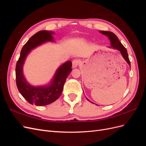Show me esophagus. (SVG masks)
<instances>
[{"label":"esophagus","mask_w":146,"mask_h":146,"mask_svg":"<svg viewBox=\"0 0 146 146\" xmlns=\"http://www.w3.org/2000/svg\"><path fill=\"white\" fill-rule=\"evenodd\" d=\"M78 64H79V60H76V59L72 61V68H77V66H78Z\"/></svg>","instance_id":"1"}]
</instances>
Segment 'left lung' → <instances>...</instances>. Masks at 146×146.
Masks as SVG:
<instances>
[{"instance_id":"left-lung-1","label":"left lung","mask_w":146,"mask_h":146,"mask_svg":"<svg viewBox=\"0 0 146 146\" xmlns=\"http://www.w3.org/2000/svg\"><path fill=\"white\" fill-rule=\"evenodd\" d=\"M99 32L102 34L105 35V36H107V37H108L110 41V44H111V47H109L113 48L114 49H117V50L120 52L122 57L124 58V60L126 61V62L130 67V61L129 58V55H128V54H127V50L124 47V46L122 44V43L119 41V39L116 35L111 32H107V31L101 30V31H99ZM88 100L90 102H91L89 99ZM91 102L93 103L92 102Z\"/></svg>"}]
</instances>
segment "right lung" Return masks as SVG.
Here are the masks:
<instances>
[{
  "mask_svg": "<svg viewBox=\"0 0 146 146\" xmlns=\"http://www.w3.org/2000/svg\"><path fill=\"white\" fill-rule=\"evenodd\" d=\"M54 32L39 31L22 48L19 58L16 66V85L23 98L28 102L37 106L47 105L59 98L63 90L64 82L72 71V62L68 61L56 69L52 80L47 85L33 86L27 81L24 75L23 67L27 56L32 50L47 42H55Z\"/></svg>",
  "mask_w": 146,
  "mask_h": 146,
  "instance_id": "obj_1",
  "label": "right lung"
}]
</instances>
